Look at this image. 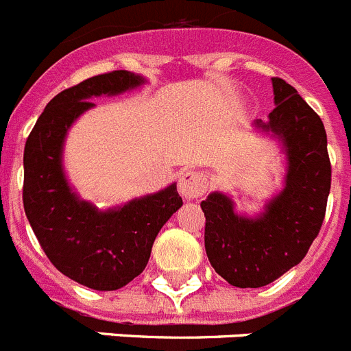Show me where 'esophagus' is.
I'll use <instances>...</instances> for the list:
<instances>
[{"mask_svg": "<svg viewBox=\"0 0 351 351\" xmlns=\"http://www.w3.org/2000/svg\"><path fill=\"white\" fill-rule=\"evenodd\" d=\"M178 191L185 199L201 197V195L208 191L206 175H203L201 171H195V169L183 171L182 176H180Z\"/></svg>", "mask_w": 351, "mask_h": 351, "instance_id": "34e87169", "label": "esophagus"}]
</instances>
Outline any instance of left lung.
I'll list each match as a JSON object with an SVG mask.
<instances>
[{"label": "left lung", "mask_w": 351, "mask_h": 351, "mask_svg": "<svg viewBox=\"0 0 351 351\" xmlns=\"http://www.w3.org/2000/svg\"><path fill=\"white\" fill-rule=\"evenodd\" d=\"M269 124L258 128L283 140L289 156L285 189L261 219L238 217L230 199L208 195L204 248L223 280L239 289H258L298 266L320 232L330 191L327 134L318 113L283 78L273 77Z\"/></svg>", "instance_id": "8db88e82"}]
</instances>
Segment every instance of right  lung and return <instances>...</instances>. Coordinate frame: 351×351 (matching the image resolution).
I'll list each match as a JSON object with an SVG mask.
<instances>
[{
    "label": "right lung",
    "instance_id": "right-lung-1",
    "mask_svg": "<svg viewBox=\"0 0 351 351\" xmlns=\"http://www.w3.org/2000/svg\"><path fill=\"white\" fill-rule=\"evenodd\" d=\"M143 84L124 69L96 75L50 99L24 147V211L56 269L94 290H117L147 267L160 227L182 206L176 185L97 211L69 191L61 168L66 131L90 97L119 94Z\"/></svg>",
    "mask_w": 351,
    "mask_h": 351
}]
</instances>
